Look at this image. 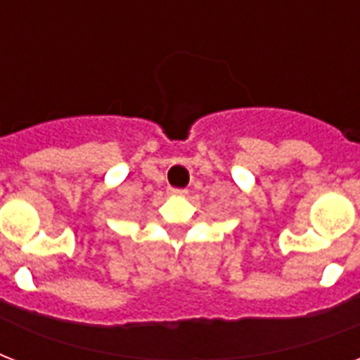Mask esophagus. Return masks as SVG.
<instances>
[{"label": "esophagus", "instance_id": "esophagus-1", "mask_svg": "<svg viewBox=\"0 0 360 360\" xmlns=\"http://www.w3.org/2000/svg\"><path fill=\"white\" fill-rule=\"evenodd\" d=\"M186 188H169V194H172V196H185L186 194Z\"/></svg>", "mask_w": 360, "mask_h": 360}]
</instances>
